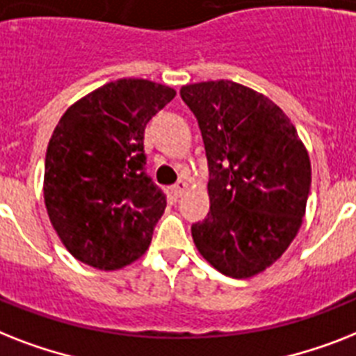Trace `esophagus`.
Listing matches in <instances>:
<instances>
[{"instance_id":"1","label":"esophagus","mask_w":356,"mask_h":356,"mask_svg":"<svg viewBox=\"0 0 356 356\" xmlns=\"http://www.w3.org/2000/svg\"><path fill=\"white\" fill-rule=\"evenodd\" d=\"M188 190V183L186 181H179V183H175L172 186V193L175 195V197H181L184 192Z\"/></svg>"}]
</instances>
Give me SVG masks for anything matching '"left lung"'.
Wrapping results in <instances>:
<instances>
[{"label": "left lung", "mask_w": 356, "mask_h": 356, "mask_svg": "<svg viewBox=\"0 0 356 356\" xmlns=\"http://www.w3.org/2000/svg\"><path fill=\"white\" fill-rule=\"evenodd\" d=\"M207 149L210 212L192 225L213 268L250 278L296 238L311 190V161L289 117L265 95L230 80L183 86Z\"/></svg>", "instance_id": "left-lung-1"}]
</instances>
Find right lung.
<instances>
[{
  "label": "right lung",
  "instance_id": "right-lung-1",
  "mask_svg": "<svg viewBox=\"0 0 356 356\" xmlns=\"http://www.w3.org/2000/svg\"><path fill=\"white\" fill-rule=\"evenodd\" d=\"M173 97L163 83L120 78L80 98L56 124L43 199L78 261L117 270L148 250L166 195L144 172V128Z\"/></svg>",
  "mask_w": 356,
  "mask_h": 356
}]
</instances>
